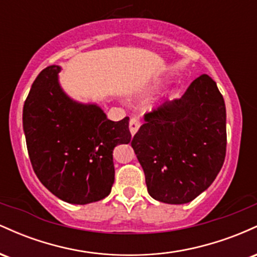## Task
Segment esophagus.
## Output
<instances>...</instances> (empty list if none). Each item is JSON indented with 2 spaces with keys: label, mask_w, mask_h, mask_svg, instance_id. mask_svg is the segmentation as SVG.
I'll use <instances>...</instances> for the list:
<instances>
[{
  "label": "esophagus",
  "mask_w": 257,
  "mask_h": 257,
  "mask_svg": "<svg viewBox=\"0 0 257 257\" xmlns=\"http://www.w3.org/2000/svg\"><path fill=\"white\" fill-rule=\"evenodd\" d=\"M140 125H141V123H140V120H139L138 118H132L131 119V122H129V129H131L132 135H134L135 133L139 131Z\"/></svg>",
  "instance_id": "1"
}]
</instances>
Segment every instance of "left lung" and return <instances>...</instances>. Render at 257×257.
<instances>
[{"label": "left lung", "mask_w": 257, "mask_h": 257, "mask_svg": "<svg viewBox=\"0 0 257 257\" xmlns=\"http://www.w3.org/2000/svg\"><path fill=\"white\" fill-rule=\"evenodd\" d=\"M226 145L225 101L208 75L180 99L146 113L132 140L150 196L168 204L191 202L213 184Z\"/></svg>", "instance_id": "left-lung-1"}]
</instances>
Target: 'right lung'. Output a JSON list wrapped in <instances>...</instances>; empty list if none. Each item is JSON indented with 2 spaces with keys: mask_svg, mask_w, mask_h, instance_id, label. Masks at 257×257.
I'll return each mask as SVG.
<instances>
[{
  "mask_svg": "<svg viewBox=\"0 0 257 257\" xmlns=\"http://www.w3.org/2000/svg\"><path fill=\"white\" fill-rule=\"evenodd\" d=\"M46 67L31 85L23 110L34 172L46 188L71 204L104 199L114 181L113 149L132 140L129 117L113 122L95 104L73 101Z\"/></svg>",
  "mask_w": 257,
  "mask_h": 257,
  "instance_id": "obj_1",
  "label": "right lung"
}]
</instances>
